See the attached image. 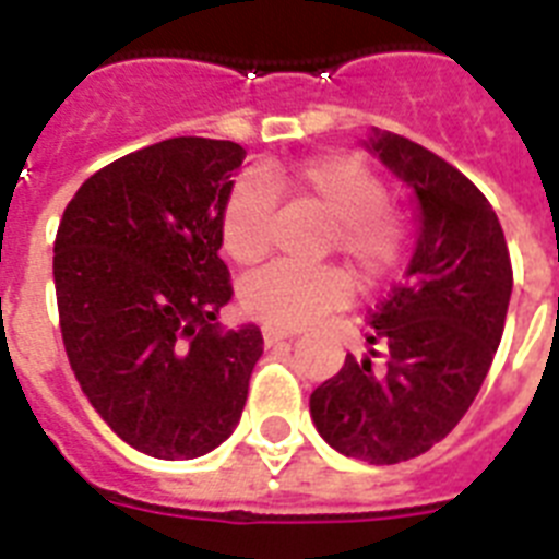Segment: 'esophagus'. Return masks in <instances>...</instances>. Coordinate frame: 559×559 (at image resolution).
Returning a JSON list of instances; mask_svg holds the SVG:
<instances>
[{"label": "esophagus", "mask_w": 559, "mask_h": 559, "mask_svg": "<svg viewBox=\"0 0 559 559\" xmlns=\"http://www.w3.org/2000/svg\"><path fill=\"white\" fill-rule=\"evenodd\" d=\"M294 334L292 332H280V329H262V341H265V346H276V343H285V341H292Z\"/></svg>", "instance_id": "esophagus-1"}]
</instances>
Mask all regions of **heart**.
I'll use <instances>...</instances> for the list:
<instances>
[{
	"instance_id": "b5f03b06",
	"label": "heart",
	"mask_w": 559,
	"mask_h": 559,
	"mask_svg": "<svg viewBox=\"0 0 559 559\" xmlns=\"http://www.w3.org/2000/svg\"><path fill=\"white\" fill-rule=\"evenodd\" d=\"M283 195L311 202L332 218L320 253H341L364 285L381 283L404 262L413 227L404 210L386 202L383 178L357 155L329 153L234 178L218 213V239L236 265H253L271 251L276 199ZM349 297L352 276L334 265L274 262L239 285L245 311L285 332L314 323Z\"/></svg>"
}]
</instances>
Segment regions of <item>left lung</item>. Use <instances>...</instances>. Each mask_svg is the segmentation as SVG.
Instances as JSON below:
<instances>
[{"mask_svg": "<svg viewBox=\"0 0 559 559\" xmlns=\"http://www.w3.org/2000/svg\"><path fill=\"white\" fill-rule=\"evenodd\" d=\"M369 150L413 185L421 236L404 280L369 314V357L346 355L308 406L337 453L399 464L439 444L479 395L513 271L497 213L471 178L404 135L374 132Z\"/></svg>", "mask_w": 559, "mask_h": 559, "instance_id": "8db88e82", "label": "left lung"}]
</instances>
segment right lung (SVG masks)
I'll return each instance as SVG.
<instances>
[{
    "label": "right lung",
    "mask_w": 559,
    "mask_h": 559,
    "mask_svg": "<svg viewBox=\"0 0 559 559\" xmlns=\"http://www.w3.org/2000/svg\"><path fill=\"white\" fill-rule=\"evenodd\" d=\"M245 153L169 138L86 178L57 227L62 346L100 418L155 459H195L242 418L262 332L218 329L234 294L218 213Z\"/></svg>",
    "instance_id": "add662e5"
}]
</instances>
